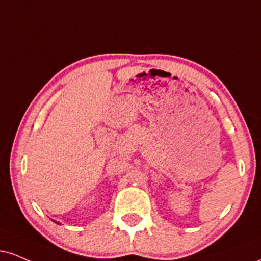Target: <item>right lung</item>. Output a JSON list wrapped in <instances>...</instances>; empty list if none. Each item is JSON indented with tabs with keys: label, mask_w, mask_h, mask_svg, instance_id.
Masks as SVG:
<instances>
[{
	"label": "right lung",
	"mask_w": 261,
	"mask_h": 261,
	"mask_svg": "<svg viewBox=\"0 0 261 261\" xmlns=\"http://www.w3.org/2000/svg\"><path fill=\"white\" fill-rule=\"evenodd\" d=\"M55 222H57V221H55ZM57 224H58V222H57Z\"/></svg>",
	"instance_id": "right-lung-1"
}]
</instances>
